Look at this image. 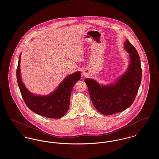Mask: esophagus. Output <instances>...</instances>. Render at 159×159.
I'll return each instance as SVG.
<instances>
[{
	"label": "esophagus",
	"instance_id": "1",
	"mask_svg": "<svg viewBox=\"0 0 159 159\" xmlns=\"http://www.w3.org/2000/svg\"><path fill=\"white\" fill-rule=\"evenodd\" d=\"M87 73L88 72H87V71L86 70H83V73H82L83 76H86L87 75Z\"/></svg>",
	"mask_w": 159,
	"mask_h": 159
}]
</instances>
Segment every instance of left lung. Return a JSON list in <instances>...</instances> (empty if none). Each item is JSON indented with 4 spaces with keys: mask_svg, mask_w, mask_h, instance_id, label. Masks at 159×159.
Listing matches in <instances>:
<instances>
[{
    "mask_svg": "<svg viewBox=\"0 0 159 159\" xmlns=\"http://www.w3.org/2000/svg\"><path fill=\"white\" fill-rule=\"evenodd\" d=\"M124 49L129 53L128 66L113 83L99 84L89 78L84 80L93 105L100 113L106 116L121 112L131 106L141 82V66L136 49L126 39Z\"/></svg>",
    "mask_w": 159,
    "mask_h": 159,
    "instance_id": "left-lung-1",
    "label": "left lung"
}]
</instances>
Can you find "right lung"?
I'll list each match as a JSON object with an SVG mask.
<instances>
[{"instance_id":"1","label":"right lung","mask_w":159,"mask_h":159,"mask_svg":"<svg viewBox=\"0 0 159 159\" xmlns=\"http://www.w3.org/2000/svg\"><path fill=\"white\" fill-rule=\"evenodd\" d=\"M21 55L16 70L17 82L27 106L32 111L48 118L60 119L67 112L73 87L81 77L80 71L69 75L53 92L47 95L31 93L23 83L20 70Z\"/></svg>"}]
</instances>
